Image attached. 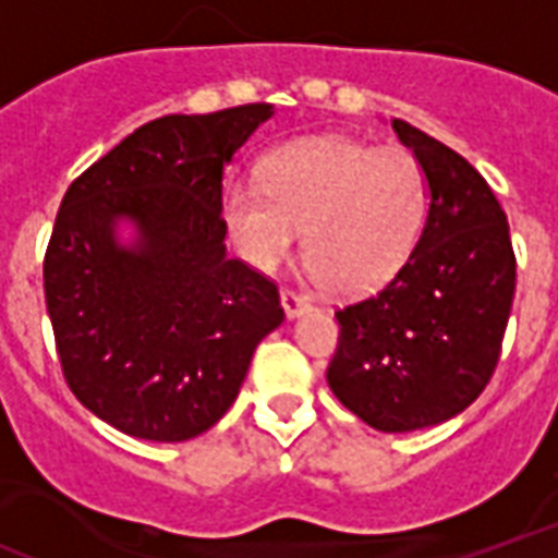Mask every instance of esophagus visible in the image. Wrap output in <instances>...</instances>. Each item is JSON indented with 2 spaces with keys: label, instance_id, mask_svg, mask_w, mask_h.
Listing matches in <instances>:
<instances>
[{
  "label": "esophagus",
  "instance_id": "obj_1",
  "mask_svg": "<svg viewBox=\"0 0 558 558\" xmlns=\"http://www.w3.org/2000/svg\"><path fill=\"white\" fill-rule=\"evenodd\" d=\"M280 304H283V313H287V318L304 316L307 310H313L310 298L298 295V292H292V289H283V292H280Z\"/></svg>",
  "mask_w": 558,
  "mask_h": 558
}]
</instances>
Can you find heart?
I'll use <instances>...</instances> for the list:
<instances>
[{"label":"heart","instance_id":"obj_1","mask_svg":"<svg viewBox=\"0 0 558 558\" xmlns=\"http://www.w3.org/2000/svg\"><path fill=\"white\" fill-rule=\"evenodd\" d=\"M427 216V178L398 148L345 137L295 140L260 166V186L231 184L222 222L245 260L271 269L304 228V263L333 292H372L410 260Z\"/></svg>","mask_w":558,"mask_h":558}]
</instances>
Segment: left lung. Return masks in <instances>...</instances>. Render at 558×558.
<instances>
[{"label": "left lung", "instance_id": "8db88e82", "mask_svg": "<svg viewBox=\"0 0 558 558\" xmlns=\"http://www.w3.org/2000/svg\"><path fill=\"white\" fill-rule=\"evenodd\" d=\"M427 178V219L386 287L336 313L327 383L380 433L453 418L495 374L515 298V251L500 202L465 157L392 119Z\"/></svg>", "mask_w": 558, "mask_h": 558}]
</instances>
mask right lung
Returning a JSON list of instances; mask_svg holds the SVG:
<instances>
[{
  "label": "right lung",
  "instance_id": "right-lung-1",
  "mask_svg": "<svg viewBox=\"0 0 558 558\" xmlns=\"http://www.w3.org/2000/svg\"><path fill=\"white\" fill-rule=\"evenodd\" d=\"M271 113L146 122L63 195L43 260L54 345L72 395L125 436L210 430L283 322L278 287L228 257L222 222L225 166Z\"/></svg>",
  "mask_w": 558,
  "mask_h": 558
}]
</instances>
